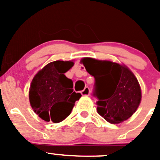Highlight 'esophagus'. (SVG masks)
<instances>
[{"label":"esophagus","mask_w":160,"mask_h":160,"mask_svg":"<svg viewBox=\"0 0 160 160\" xmlns=\"http://www.w3.org/2000/svg\"><path fill=\"white\" fill-rule=\"evenodd\" d=\"M81 94H82V95H83V96H89L90 94V88H89L88 87H85V89L82 90V91Z\"/></svg>","instance_id":"1"}]
</instances>
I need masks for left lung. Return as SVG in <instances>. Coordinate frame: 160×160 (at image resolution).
I'll list each match as a JSON object with an SVG mask.
<instances>
[{
    "label": "left lung",
    "instance_id": "1",
    "mask_svg": "<svg viewBox=\"0 0 160 160\" xmlns=\"http://www.w3.org/2000/svg\"><path fill=\"white\" fill-rule=\"evenodd\" d=\"M87 71L95 78L98 98L97 111L110 123L128 119L136 111L142 98L140 85L128 66L111 61L84 58Z\"/></svg>",
    "mask_w": 160,
    "mask_h": 160
}]
</instances>
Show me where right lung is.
Segmentation results:
<instances>
[{"label": "right lung", "instance_id": "obj_1", "mask_svg": "<svg viewBox=\"0 0 160 160\" xmlns=\"http://www.w3.org/2000/svg\"><path fill=\"white\" fill-rule=\"evenodd\" d=\"M74 63L72 61L49 62L37 73L31 82L29 98L31 107L42 119L60 122L70 115L81 98L73 90V82L66 77Z\"/></svg>", "mask_w": 160, "mask_h": 160}]
</instances>
